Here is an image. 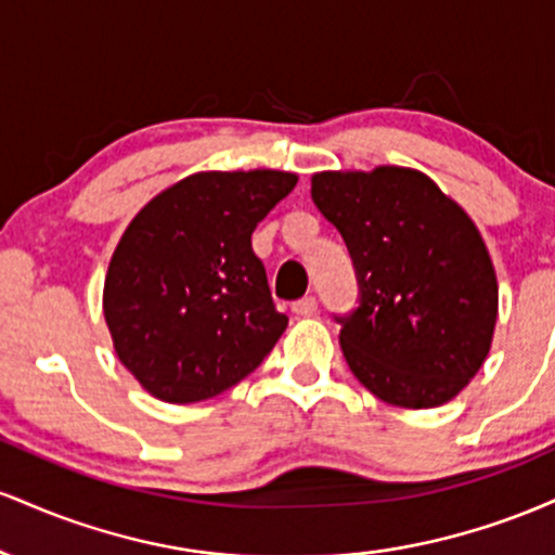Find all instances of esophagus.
Instances as JSON below:
<instances>
[{
	"instance_id": "34e87169",
	"label": "esophagus",
	"mask_w": 555,
	"mask_h": 555,
	"mask_svg": "<svg viewBox=\"0 0 555 555\" xmlns=\"http://www.w3.org/2000/svg\"><path fill=\"white\" fill-rule=\"evenodd\" d=\"M315 310H318V299L313 295L297 299V302H292V313H295V315H313Z\"/></svg>"
}]
</instances>
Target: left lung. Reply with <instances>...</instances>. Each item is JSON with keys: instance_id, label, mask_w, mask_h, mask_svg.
Masks as SVG:
<instances>
[{"instance_id": "8db88e82", "label": "left lung", "mask_w": 555, "mask_h": 555, "mask_svg": "<svg viewBox=\"0 0 555 555\" xmlns=\"http://www.w3.org/2000/svg\"><path fill=\"white\" fill-rule=\"evenodd\" d=\"M310 182L358 271V310L336 318L349 371L393 406L451 401L486 362L499 318L475 221L417 169L318 171Z\"/></svg>"}]
</instances>
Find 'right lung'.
<instances>
[{
  "label": "right lung",
  "instance_id": "add662e5",
  "mask_svg": "<svg viewBox=\"0 0 555 555\" xmlns=\"http://www.w3.org/2000/svg\"><path fill=\"white\" fill-rule=\"evenodd\" d=\"M276 169L197 171L125 229L104 282L114 352L151 397L193 404L250 375L284 334L253 253L258 221L295 190Z\"/></svg>",
  "mask_w": 555,
  "mask_h": 555
}]
</instances>
